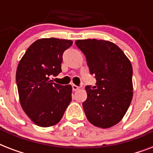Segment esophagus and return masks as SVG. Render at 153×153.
Segmentation results:
<instances>
[{"label": "esophagus", "instance_id": "1", "mask_svg": "<svg viewBox=\"0 0 153 153\" xmlns=\"http://www.w3.org/2000/svg\"><path fill=\"white\" fill-rule=\"evenodd\" d=\"M79 89V87L78 86H76V85H72V90L74 91H78Z\"/></svg>", "mask_w": 153, "mask_h": 153}]
</instances>
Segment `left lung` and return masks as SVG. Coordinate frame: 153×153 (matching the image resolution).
<instances>
[{
  "label": "left lung",
  "instance_id": "left-lung-1",
  "mask_svg": "<svg viewBox=\"0 0 153 153\" xmlns=\"http://www.w3.org/2000/svg\"><path fill=\"white\" fill-rule=\"evenodd\" d=\"M77 47L86 55L96 86H86L84 112L92 125L110 128L121 121L133 94V67L119 47L103 39H79Z\"/></svg>",
  "mask_w": 153,
  "mask_h": 153
}]
</instances>
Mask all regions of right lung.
<instances>
[{
	"instance_id": "obj_1",
	"label": "right lung",
	"mask_w": 153,
	"mask_h": 153,
	"mask_svg": "<svg viewBox=\"0 0 153 153\" xmlns=\"http://www.w3.org/2000/svg\"><path fill=\"white\" fill-rule=\"evenodd\" d=\"M73 44L70 39L44 38L35 41L19 62L16 80L23 110L36 126L59 123L71 102V85L53 82L61 70L62 54Z\"/></svg>"
}]
</instances>
